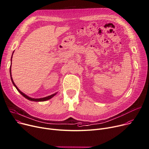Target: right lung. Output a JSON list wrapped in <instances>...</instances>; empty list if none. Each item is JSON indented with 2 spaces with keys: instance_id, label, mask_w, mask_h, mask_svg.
<instances>
[{
  "instance_id": "add662e5",
  "label": "right lung",
  "mask_w": 149,
  "mask_h": 149,
  "mask_svg": "<svg viewBox=\"0 0 149 149\" xmlns=\"http://www.w3.org/2000/svg\"><path fill=\"white\" fill-rule=\"evenodd\" d=\"M13 53H14V52H13ZM12 58H13V55H12V57H11V61H12ZM10 70H11V64H10V75L11 81H12L13 84L15 86V88H17V89L18 90V92H19L22 96L26 98H27V99H28V100H30V101H47V100H48L51 99V98H52L54 95H56V93H55V94H52V95H49V96H48V97H46L41 98H30V97H28L27 95H26V94H24L23 93H22L21 91L20 90H19V89L17 87V86L15 85V84H14V81H13V80L12 75H11V71H10Z\"/></svg>"
}]
</instances>
